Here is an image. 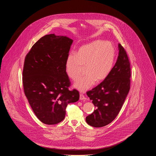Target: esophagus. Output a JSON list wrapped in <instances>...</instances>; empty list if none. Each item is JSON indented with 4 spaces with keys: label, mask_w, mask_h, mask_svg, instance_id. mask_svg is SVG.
<instances>
[{
    "label": "esophagus",
    "mask_w": 156,
    "mask_h": 156,
    "mask_svg": "<svg viewBox=\"0 0 156 156\" xmlns=\"http://www.w3.org/2000/svg\"><path fill=\"white\" fill-rule=\"evenodd\" d=\"M80 100H85V99H86V98L83 94H80Z\"/></svg>",
    "instance_id": "obj_1"
}]
</instances>
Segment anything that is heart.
Here are the masks:
<instances>
[{
  "mask_svg": "<svg viewBox=\"0 0 156 156\" xmlns=\"http://www.w3.org/2000/svg\"><path fill=\"white\" fill-rule=\"evenodd\" d=\"M115 59V50L110 42L96 40L81 47L76 54H70L66 61L68 76L76 81L85 68V75L74 84V87L83 92L90 88L95 82L105 80L111 71Z\"/></svg>",
  "mask_w": 156,
  "mask_h": 156,
  "instance_id": "1",
  "label": "heart"
}]
</instances>
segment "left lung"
<instances>
[{
  "instance_id": "1",
  "label": "left lung",
  "mask_w": 156,
  "mask_h": 156,
  "mask_svg": "<svg viewBox=\"0 0 156 156\" xmlns=\"http://www.w3.org/2000/svg\"><path fill=\"white\" fill-rule=\"evenodd\" d=\"M119 55L108 76L87 92L96 109L86 117L90 126H106L116 118L130 90V67L124 48L118 44Z\"/></svg>"
}]
</instances>
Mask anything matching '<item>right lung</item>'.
Segmentation results:
<instances>
[{
    "mask_svg": "<svg viewBox=\"0 0 156 156\" xmlns=\"http://www.w3.org/2000/svg\"><path fill=\"white\" fill-rule=\"evenodd\" d=\"M73 42L67 36L47 34L33 45L25 58L24 94L37 118L46 125L63 120L67 105L80 98L78 90L68 88L66 61Z\"/></svg>",
    "mask_w": 156,
    "mask_h": 156,
    "instance_id": "add662e5",
    "label": "right lung"
}]
</instances>
